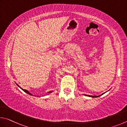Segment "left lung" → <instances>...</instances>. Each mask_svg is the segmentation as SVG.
Segmentation results:
<instances>
[{"label": "left lung", "instance_id": "left-lung-1", "mask_svg": "<svg viewBox=\"0 0 127 127\" xmlns=\"http://www.w3.org/2000/svg\"><path fill=\"white\" fill-rule=\"evenodd\" d=\"M105 93H103V94H101V95H99V96H93V95H85V96H87L92 97H99L100 96H101V95H103L104 94H105Z\"/></svg>", "mask_w": 127, "mask_h": 127}]
</instances>
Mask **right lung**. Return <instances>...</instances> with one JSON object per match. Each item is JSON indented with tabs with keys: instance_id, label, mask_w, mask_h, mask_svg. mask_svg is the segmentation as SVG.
<instances>
[{
	"instance_id": "right-lung-1",
	"label": "right lung",
	"mask_w": 127,
	"mask_h": 127,
	"mask_svg": "<svg viewBox=\"0 0 127 127\" xmlns=\"http://www.w3.org/2000/svg\"><path fill=\"white\" fill-rule=\"evenodd\" d=\"M16 85L18 86V87L20 88V89H21L22 90H23V92H25V93H27V94H29V95H32V96H35V95H33L32 94V93H30V92H29V91L28 90H25V89H23V88H22L21 87V86H20L19 85H18V84H16ZM53 92V91L52 90V91H50V92H47V94H50V93H52V92Z\"/></svg>"
}]
</instances>
